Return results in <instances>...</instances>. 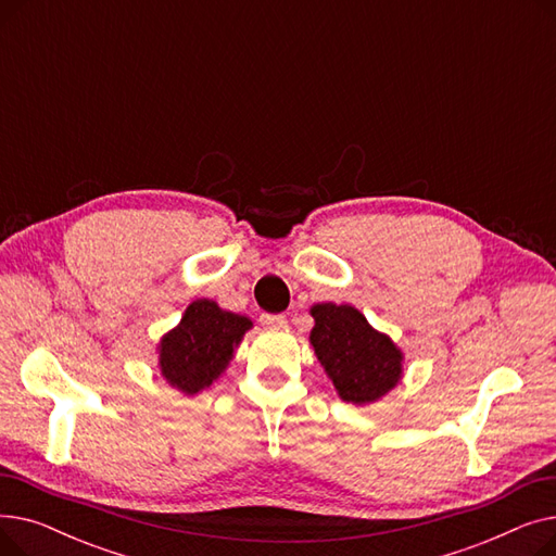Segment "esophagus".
<instances>
[{
	"label": "esophagus",
	"instance_id": "obj_1",
	"mask_svg": "<svg viewBox=\"0 0 556 556\" xmlns=\"http://www.w3.org/2000/svg\"><path fill=\"white\" fill-rule=\"evenodd\" d=\"M258 319H261L263 327H275V329L286 327V317L279 315V313H261Z\"/></svg>",
	"mask_w": 556,
	"mask_h": 556
}]
</instances>
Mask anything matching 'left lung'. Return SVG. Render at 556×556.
Masks as SVG:
<instances>
[{
  "label": "left lung",
  "instance_id": "left-lung-1",
  "mask_svg": "<svg viewBox=\"0 0 556 556\" xmlns=\"http://www.w3.org/2000/svg\"><path fill=\"white\" fill-rule=\"evenodd\" d=\"M311 344L346 403H369L390 392L401 378V352L374 331L354 306L317 304Z\"/></svg>",
  "mask_w": 556,
  "mask_h": 556
}]
</instances>
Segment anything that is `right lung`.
I'll return each mask as SVG.
<instances>
[{
	"label": "right lung",
	"mask_w": 556,
	"mask_h": 556,
	"mask_svg": "<svg viewBox=\"0 0 556 556\" xmlns=\"http://www.w3.org/2000/svg\"><path fill=\"white\" fill-rule=\"evenodd\" d=\"M250 327L248 317L223 311L212 300L193 302L180 327L162 340L160 365L166 381L187 394L210 388Z\"/></svg>",
	"instance_id": "add662e5"
}]
</instances>
